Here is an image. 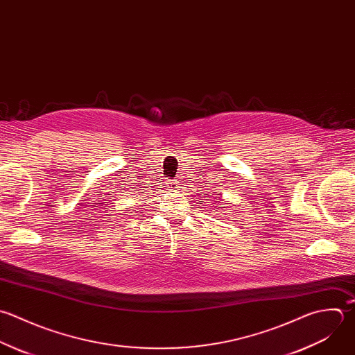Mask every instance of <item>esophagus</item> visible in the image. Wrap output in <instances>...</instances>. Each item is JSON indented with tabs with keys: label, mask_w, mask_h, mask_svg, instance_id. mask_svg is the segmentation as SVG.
<instances>
[{
	"label": "esophagus",
	"mask_w": 355,
	"mask_h": 355,
	"mask_svg": "<svg viewBox=\"0 0 355 355\" xmlns=\"http://www.w3.org/2000/svg\"><path fill=\"white\" fill-rule=\"evenodd\" d=\"M166 185H167V188L170 189V191H177L180 187H178V181H175V180H170V181H167L166 182Z\"/></svg>",
	"instance_id": "1"
}]
</instances>
